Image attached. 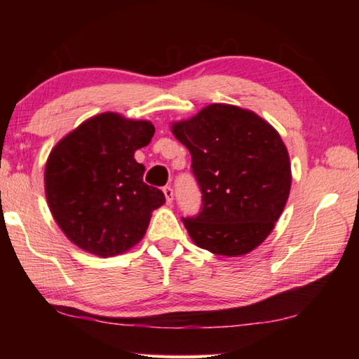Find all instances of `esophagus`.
Listing matches in <instances>:
<instances>
[{
	"label": "esophagus",
	"mask_w": 359,
	"mask_h": 359,
	"mask_svg": "<svg viewBox=\"0 0 359 359\" xmlns=\"http://www.w3.org/2000/svg\"><path fill=\"white\" fill-rule=\"evenodd\" d=\"M163 193H165V196H166V203L171 204L172 199H174V190H172V188L171 187H165V188H163Z\"/></svg>",
	"instance_id": "obj_1"
}]
</instances>
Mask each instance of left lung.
I'll return each mask as SVG.
<instances>
[{"label":"left lung","instance_id":"left-lung-1","mask_svg":"<svg viewBox=\"0 0 359 359\" xmlns=\"http://www.w3.org/2000/svg\"><path fill=\"white\" fill-rule=\"evenodd\" d=\"M172 133L191 155L201 210L182 217L194 244L239 257L263 242L280 217L291 187L287 147L257 114L210 104Z\"/></svg>","mask_w":359,"mask_h":359}]
</instances>
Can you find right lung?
<instances>
[{"label":"right lung","mask_w":359,"mask_h":359,"mask_svg":"<svg viewBox=\"0 0 359 359\" xmlns=\"http://www.w3.org/2000/svg\"><path fill=\"white\" fill-rule=\"evenodd\" d=\"M150 121L106 112L60 141L46 166V196L58 226L82 250L107 258L144 238L165 193L142 180L135 151L154 137Z\"/></svg>","instance_id":"obj_1"}]
</instances>
